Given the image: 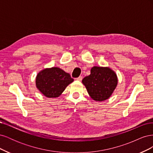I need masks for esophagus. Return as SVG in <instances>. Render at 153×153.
I'll return each mask as SVG.
<instances>
[{"mask_svg": "<svg viewBox=\"0 0 153 153\" xmlns=\"http://www.w3.org/2000/svg\"><path fill=\"white\" fill-rule=\"evenodd\" d=\"M76 80H78V81H81L82 80V76H80L79 77H78L76 78Z\"/></svg>", "mask_w": 153, "mask_h": 153, "instance_id": "obj_1", "label": "esophagus"}]
</instances>
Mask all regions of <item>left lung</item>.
<instances>
[{
	"mask_svg": "<svg viewBox=\"0 0 153 153\" xmlns=\"http://www.w3.org/2000/svg\"><path fill=\"white\" fill-rule=\"evenodd\" d=\"M118 83L116 73L109 67L94 66L90 75L83 78L84 84L91 98L96 101L108 99Z\"/></svg>",
	"mask_w": 153,
	"mask_h": 153,
	"instance_id": "1",
	"label": "left lung"
}]
</instances>
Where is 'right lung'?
<instances>
[{
    "instance_id": "add662e5",
    "label": "right lung",
    "mask_w": 153,
    "mask_h": 153,
    "mask_svg": "<svg viewBox=\"0 0 153 153\" xmlns=\"http://www.w3.org/2000/svg\"><path fill=\"white\" fill-rule=\"evenodd\" d=\"M73 80L70 75L62 69L52 67L45 68L38 73L36 85L45 96L54 98L61 95Z\"/></svg>"
}]
</instances>
